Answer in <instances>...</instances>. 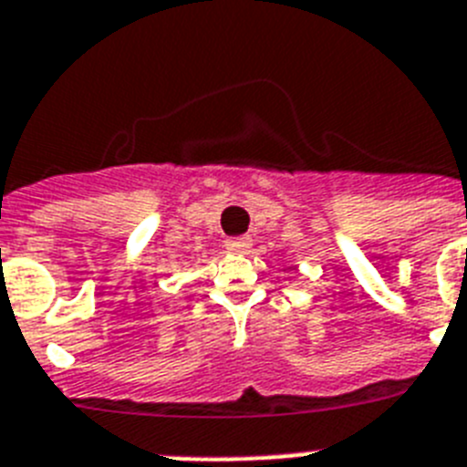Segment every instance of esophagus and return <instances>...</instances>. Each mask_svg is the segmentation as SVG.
Here are the masks:
<instances>
[{
  "instance_id": "1",
  "label": "esophagus",
  "mask_w": 467,
  "mask_h": 467,
  "mask_svg": "<svg viewBox=\"0 0 467 467\" xmlns=\"http://www.w3.org/2000/svg\"><path fill=\"white\" fill-rule=\"evenodd\" d=\"M225 246H228V251H233V254H249L251 246H254V239L251 237H230L228 242H225Z\"/></svg>"
}]
</instances>
